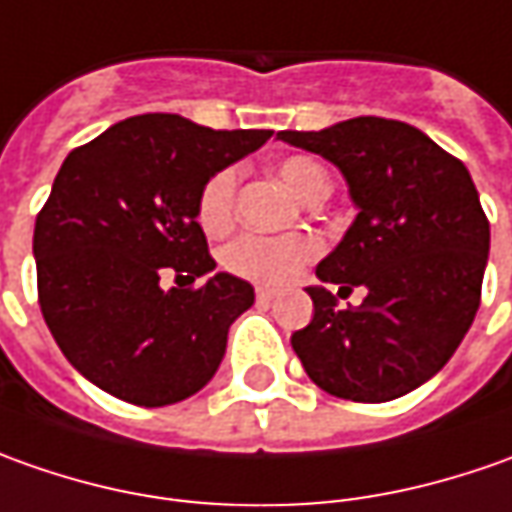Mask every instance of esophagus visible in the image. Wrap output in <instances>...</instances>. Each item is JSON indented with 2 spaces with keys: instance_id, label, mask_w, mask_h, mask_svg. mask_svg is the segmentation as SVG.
Instances as JSON below:
<instances>
[{
  "instance_id": "obj_1",
  "label": "esophagus",
  "mask_w": 512,
  "mask_h": 512,
  "mask_svg": "<svg viewBox=\"0 0 512 512\" xmlns=\"http://www.w3.org/2000/svg\"><path fill=\"white\" fill-rule=\"evenodd\" d=\"M255 297H257V303H269V300H274V297H277V291L260 286V289L255 291Z\"/></svg>"
}]
</instances>
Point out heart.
I'll use <instances>...</instances> for the list:
<instances>
[{
	"label": "heart",
	"mask_w": 512,
	"mask_h": 512,
	"mask_svg": "<svg viewBox=\"0 0 512 512\" xmlns=\"http://www.w3.org/2000/svg\"><path fill=\"white\" fill-rule=\"evenodd\" d=\"M277 175L297 198L317 203L331 192V178L306 155H289L277 164ZM238 201V169L226 167L215 172L198 195V223L206 235H223L235 221ZM317 255V243L306 235L291 238H263V235H240L223 249L221 263L226 272L263 286H283L300 272L311 257Z\"/></svg>",
	"instance_id": "heart-1"
}]
</instances>
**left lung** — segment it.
<instances>
[{"mask_svg": "<svg viewBox=\"0 0 512 512\" xmlns=\"http://www.w3.org/2000/svg\"><path fill=\"white\" fill-rule=\"evenodd\" d=\"M277 138L343 169L360 215L317 277L340 294L368 289L360 309L306 289L314 317L291 334L294 354L331 397L414 391L453 357L482 303L490 223L470 172L422 130L379 115Z\"/></svg>", "mask_w": 512, "mask_h": 512, "instance_id": "8db88e82", "label": "left lung"}]
</instances>
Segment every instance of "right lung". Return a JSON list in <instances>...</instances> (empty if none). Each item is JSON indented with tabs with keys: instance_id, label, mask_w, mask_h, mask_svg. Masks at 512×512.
<instances>
[{
	"instance_id": "1",
	"label": "right lung",
	"mask_w": 512,
	"mask_h": 512,
	"mask_svg": "<svg viewBox=\"0 0 512 512\" xmlns=\"http://www.w3.org/2000/svg\"><path fill=\"white\" fill-rule=\"evenodd\" d=\"M269 135L147 113L64 158L33 229L36 289L53 340L101 391L161 408L215 377L255 289L232 274L203 280L215 260L198 195ZM164 271L190 286L164 292Z\"/></svg>"
}]
</instances>
